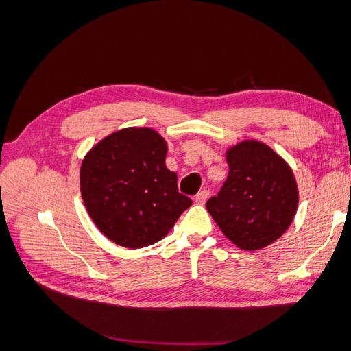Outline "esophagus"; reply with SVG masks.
Returning <instances> with one entry per match:
<instances>
[{
  "label": "esophagus",
  "instance_id": "esophagus-1",
  "mask_svg": "<svg viewBox=\"0 0 351 351\" xmlns=\"http://www.w3.org/2000/svg\"><path fill=\"white\" fill-rule=\"evenodd\" d=\"M208 197H209V190H204V192H200V193L196 195L195 202L197 205H205V202L208 200Z\"/></svg>",
  "mask_w": 351,
  "mask_h": 351
}]
</instances>
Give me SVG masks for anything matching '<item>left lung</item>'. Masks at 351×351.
Instances as JSON below:
<instances>
[{"mask_svg":"<svg viewBox=\"0 0 351 351\" xmlns=\"http://www.w3.org/2000/svg\"><path fill=\"white\" fill-rule=\"evenodd\" d=\"M226 158L228 177L206 209L237 247H267L289 230L299 206L293 169L268 145L253 139L230 146Z\"/></svg>","mask_w":351,"mask_h":351,"instance_id":"left-lung-1","label":"left lung"}]
</instances>
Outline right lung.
<instances>
[{"label":"right lung","instance_id":"right-lung-1","mask_svg":"<svg viewBox=\"0 0 351 351\" xmlns=\"http://www.w3.org/2000/svg\"><path fill=\"white\" fill-rule=\"evenodd\" d=\"M167 141L125 127L95 145L80 167V192L95 226L112 243L141 249L162 240L192 200L165 165Z\"/></svg>","mask_w":351,"mask_h":351}]
</instances>
